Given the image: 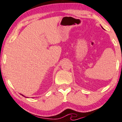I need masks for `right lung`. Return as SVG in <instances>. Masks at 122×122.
<instances>
[{
    "mask_svg": "<svg viewBox=\"0 0 122 122\" xmlns=\"http://www.w3.org/2000/svg\"><path fill=\"white\" fill-rule=\"evenodd\" d=\"M21 95H22V96H24V97H26V98H27V97H26V96H24V95H22V94H20Z\"/></svg>",
    "mask_w": 122,
    "mask_h": 122,
    "instance_id": "obj_1",
    "label": "right lung"
}]
</instances>
